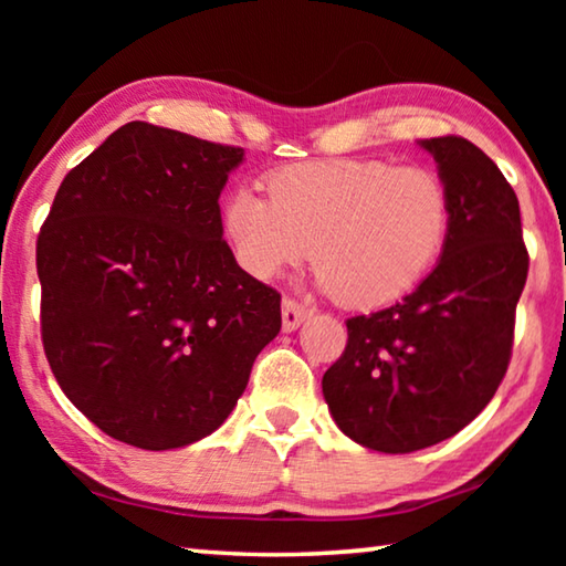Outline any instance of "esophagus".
I'll return each instance as SVG.
<instances>
[{
	"mask_svg": "<svg viewBox=\"0 0 566 566\" xmlns=\"http://www.w3.org/2000/svg\"><path fill=\"white\" fill-rule=\"evenodd\" d=\"M310 314H312L310 306H304L294 300H284L282 302V329L294 332L306 317H310Z\"/></svg>",
	"mask_w": 566,
	"mask_h": 566,
	"instance_id": "obj_1",
	"label": "esophagus"
}]
</instances>
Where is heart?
I'll list each match as a JSON object with an SVG mask.
<instances>
[{
    "label": "heart",
    "mask_w": 566,
    "mask_h": 566,
    "mask_svg": "<svg viewBox=\"0 0 566 566\" xmlns=\"http://www.w3.org/2000/svg\"><path fill=\"white\" fill-rule=\"evenodd\" d=\"M270 199L234 189L222 227L237 264L270 280L310 260L319 286L352 310L391 304L424 280L452 222L444 181L385 159H324L274 169Z\"/></svg>",
    "instance_id": "b5f03b06"
}]
</instances>
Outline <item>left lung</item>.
<instances>
[{
	"label": "left lung",
	"instance_id": "obj_1",
	"mask_svg": "<svg viewBox=\"0 0 566 566\" xmlns=\"http://www.w3.org/2000/svg\"><path fill=\"white\" fill-rule=\"evenodd\" d=\"M419 147L449 191L447 244L399 304L347 319V347L322 377L342 432L385 454L444 442L490 405L530 270L520 202L500 167L462 137Z\"/></svg>",
	"mask_w": 566,
	"mask_h": 566
}]
</instances>
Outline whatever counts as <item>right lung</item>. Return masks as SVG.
I'll use <instances>...</instances> for the list:
<instances>
[{
    "mask_svg": "<svg viewBox=\"0 0 566 566\" xmlns=\"http://www.w3.org/2000/svg\"><path fill=\"white\" fill-rule=\"evenodd\" d=\"M244 149L129 122L64 177L36 239L42 342L104 434L165 452L232 415L282 327L237 264L219 195Z\"/></svg>",
    "mask_w": 566,
    "mask_h": 566,
    "instance_id": "add662e5",
    "label": "right lung"
}]
</instances>
